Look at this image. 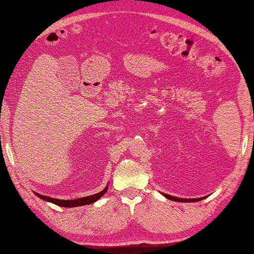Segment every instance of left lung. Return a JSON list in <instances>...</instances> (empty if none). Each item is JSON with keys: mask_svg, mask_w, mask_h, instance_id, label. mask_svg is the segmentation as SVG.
<instances>
[{"mask_svg": "<svg viewBox=\"0 0 254 254\" xmlns=\"http://www.w3.org/2000/svg\"><path fill=\"white\" fill-rule=\"evenodd\" d=\"M164 195L166 198H168L170 200H174V201H179V202H194V201H199V200H202V198H197V199H181V198H176L172 197V195L166 194L164 193Z\"/></svg>", "mask_w": 254, "mask_h": 254, "instance_id": "8db88e82", "label": "left lung"}]
</instances>
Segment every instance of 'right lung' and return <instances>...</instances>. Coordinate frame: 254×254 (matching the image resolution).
Listing matches in <instances>:
<instances>
[{"label":"right lung","instance_id":"right-lung-1","mask_svg":"<svg viewBox=\"0 0 254 254\" xmlns=\"http://www.w3.org/2000/svg\"><path fill=\"white\" fill-rule=\"evenodd\" d=\"M106 192H107V187L103 191H100V192H98L96 194L88 195V197H84V198H79V199H75V200H61V199H54L51 197H46V195H42L40 193H35V194H37V197H40L41 199L46 200V201H50L56 205H60V207L71 208V207H78V205H85V204L93 203L95 201H97V200L100 197H103V195Z\"/></svg>","mask_w":254,"mask_h":254}]
</instances>
